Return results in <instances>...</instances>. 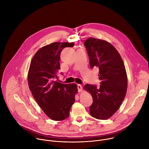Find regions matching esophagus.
Instances as JSON below:
<instances>
[{
  "label": "esophagus",
  "mask_w": 149,
  "mask_h": 149,
  "mask_svg": "<svg viewBox=\"0 0 149 149\" xmlns=\"http://www.w3.org/2000/svg\"><path fill=\"white\" fill-rule=\"evenodd\" d=\"M77 88H78V92H81V91H82V86H81V85H79V84H78V85H77Z\"/></svg>",
  "instance_id": "1"
}]
</instances>
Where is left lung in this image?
<instances>
[{"label": "left lung", "mask_w": 149, "mask_h": 149, "mask_svg": "<svg viewBox=\"0 0 149 149\" xmlns=\"http://www.w3.org/2000/svg\"><path fill=\"white\" fill-rule=\"evenodd\" d=\"M91 68H99L100 86L87 84L84 90L93 97L90 107L92 117L107 120L119 109L124 99L127 88V77L123 59L109 42L94 38L84 42Z\"/></svg>", "instance_id": "1"}]
</instances>
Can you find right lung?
Segmentation results:
<instances>
[{
  "mask_svg": "<svg viewBox=\"0 0 149 149\" xmlns=\"http://www.w3.org/2000/svg\"><path fill=\"white\" fill-rule=\"evenodd\" d=\"M74 45L72 42H54L43 47L36 52L30 64L29 90L39 107L52 120L61 121L69 117L78 92L77 84L57 81L61 52L64 48Z\"/></svg>",
  "mask_w": 149,
  "mask_h": 149,
  "instance_id": "1",
  "label": "right lung"
}]
</instances>
